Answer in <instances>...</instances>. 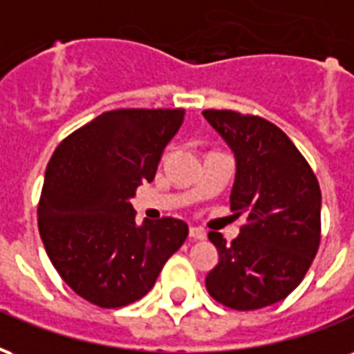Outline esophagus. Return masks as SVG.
Wrapping results in <instances>:
<instances>
[{
  "label": "esophagus",
  "mask_w": 354,
  "mask_h": 354,
  "mask_svg": "<svg viewBox=\"0 0 354 354\" xmlns=\"http://www.w3.org/2000/svg\"><path fill=\"white\" fill-rule=\"evenodd\" d=\"M189 237L195 241H203V239H207V231L201 227H189Z\"/></svg>",
  "instance_id": "esophagus-1"
}]
</instances>
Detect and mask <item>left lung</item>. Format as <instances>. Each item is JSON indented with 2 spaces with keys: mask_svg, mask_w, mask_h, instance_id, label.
<instances>
[{
  "mask_svg": "<svg viewBox=\"0 0 354 354\" xmlns=\"http://www.w3.org/2000/svg\"><path fill=\"white\" fill-rule=\"evenodd\" d=\"M203 115L235 155L231 208L248 216L230 245L222 233H208L220 260L205 279L207 290L231 309H261L288 296L317 256L319 182L273 123L230 109H207Z\"/></svg>",
  "mask_w": 354,
  "mask_h": 354,
  "instance_id": "8db88e82",
  "label": "left lung"
}]
</instances>
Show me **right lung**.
<instances>
[{
    "mask_svg": "<svg viewBox=\"0 0 354 354\" xmlns=\"http://www.w3.org/2000/svg\"><path fill=\"white\" fill-rule=\"evenodd\" d=\"M184 109H113L72 132L50 157L37 208L49 260L77 296L106 309L153 288L187 223H136L131 199L155 178Z\"/></svg>",
    "mask_w": 354,
    "mask_h": 354,
    "instance_id": "right-lung-1",
    "label": "right lung"
}]
</instances>
